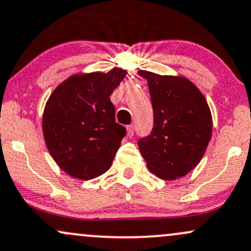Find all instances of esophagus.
Wrapping results in <instances>:
<instances>
[{
	"mask_svg": "<svg viewBox=\"0 0 251 251\" xmlns=\"http://www.w3.org/2000/svg\"><path fill=\"white\" fill-rule=\"evenodd\" d=\"M133 134H134V126L128 125L127 126V135L131 138V137H133Z\"/></svg>",
	"mask_w": 251,
	"mask_h": 251,
	"instance_id": "obj_1",
	"label": "esophagus"
}]
</instances>
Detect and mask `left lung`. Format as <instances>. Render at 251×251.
<instances>
[{"instance_id":"1","label":"left lung","mask_w":251,"mask_h":251,"mask_svg":"<svg viewBox=\"0 0 251 251\" xmlns=\"http://www.w3.org/2000/svg\"><path fill=\"white\" fill-rule=\"evenodd\" d=\"M147 80L153 128L138 140L147 167L160 179L174 180L191 172L212 138V114L202 93L183 77L138 72Z\"/></svg>"}]
</instances>
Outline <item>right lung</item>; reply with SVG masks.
<instances>
[{"label": "right lung", "instance_id": "1", "mask_svg": "<svg viewBox=\"0 0 251 251\" xmlns=\"http://www.w3.org/2000/svg\"><path fill=\"white\" fill-rule=\"evenodd\" d=\"M127 71L113 69L71 76L50 96L43 134L50 154L65 173L91 180L110 170L126 128L116 123L110 96Z\"/></svg>", "mask_w": 251, "mask_h": 251}]
</instances>
